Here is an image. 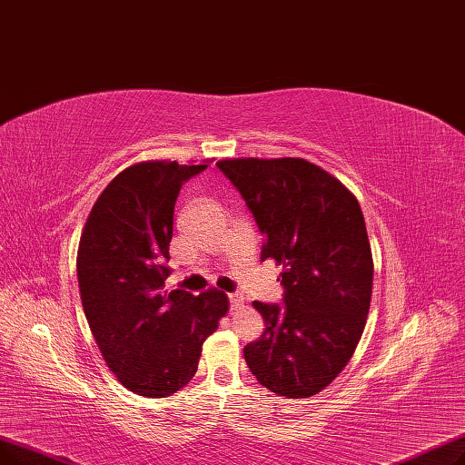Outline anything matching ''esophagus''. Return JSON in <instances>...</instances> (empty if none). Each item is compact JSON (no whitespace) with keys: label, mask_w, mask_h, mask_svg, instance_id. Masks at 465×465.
I'll list each match as a JSON object with an SVG mask.
<instances>
[{"label":"esophagus","mask_w":465,"mask_h":465,"mask_svg":"<svg viewBox=\"0 0 465 465\" xmlns=\"http://www.w3.org/2000/svg\"><path fill=\"white\" fill-rule=\"evenodd\" d=\"M229 301H231L232 311H236V308H240L242 302H244V297H242L240 293H229Z\"/></svg>","instance_id":"esophagus-1"}]
</instances>
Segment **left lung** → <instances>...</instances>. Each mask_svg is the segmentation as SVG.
Here are the masks:
<instances>
[{
    "instance_id": "1",
    "label": "left lung",
    "mask_w": 465,
    "mask_h": 465,
    "mask_svg": "<svg viewBox=\"0 0 465 465\" xmlns=\"http://www.w3.org/2000/svg\"><path fill=\"white\" fill-rule=\"evenodd\" d=\"M282 264L283 304L255 301L262 335L244 348L253 377L290 400L333 382L365 329L372 255L363 212L337 178L304 159L219 161Z\"/></svg>"
}]
</instances>
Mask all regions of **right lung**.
I'll return each instance as SVG.
<instances>
[{
	"instance_id": "1",
	"label": "right lung",
	"mask_w": 465,
	"mask_h": 465,
	"mask_svg": "<svg viewBox=\"0 0 465 465\" xmlns=\"http://www.w3.org/2000/svg\"><path fill=\"white\" fill-rule=\"evenodd\" d=\"M206 166L145 161L124 168L98 196L79 240L86 322L107 367L138 395L166 397L183 388L229 311L217 290H164L175 198Z\"/></svg>"
}]
</instances>
